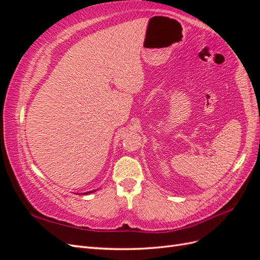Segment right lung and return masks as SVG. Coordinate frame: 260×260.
<instances>
[{
    "label": "right lung",
    "instance_id": "obj_1",
    "mask_svg": "<svg viewBox=\"0 0 260 260\" xmlns=\"http://www.w3.org/2000/svg\"><path fill=\"white\" fill-rule=\"evenodd\" d=\"M93 192H95V190H93V191H89V192H85V193H82V195H85V194H90V193H93Z\"/></svg>",
    "mask_w": 260,
    "mask_h": 260
}]
</instances>
